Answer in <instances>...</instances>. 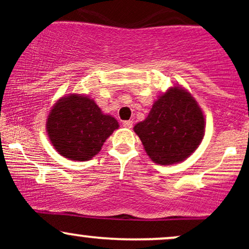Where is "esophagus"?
I'll return each mask as SVG.
<instances>
[{
  "instance_id": "34e87169",
  "label": "esophagus",
  "mask_w": 249,
  "mask_h": 249,
  "mask_svg": "<svg viewBox=\"0 0 249 249\" xmlns=\"http://www.w3.org/2000/svg\"><path fill=\"white\" fill-rule=\"evenodd\" d=\"M123 126L126 127V128H131V127L133 126L132 121H125V122H123Z\"/></svg>"
}]
</instances>
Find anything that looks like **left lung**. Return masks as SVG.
Segmentation results:
<instances>
[{"label":"left lung","mask_w":249,"mask_h":249,"mask_svg":"<svg viewBox=\"0 0 249 249\" xmlns=\"http://www.w3.org/2000/svg\"><path fill=\"white\" fill-rule=\"evenodd\" d=\"M147 156L160 165L184 161L198 148L205 134L201 107L181 87L158 97L146 119L134 125Z\"/></svg>","instance_id":"8db88e82"}]
</instances>
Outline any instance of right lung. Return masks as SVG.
<instances>
[{"mask_svg": "<svg viewBox=\"0 0 249 249\" xmlns=\"http://www.w3.org/2000/svg\"><path fill=\"white\" fill-rule=\"evenodd\" d=\"M118 127V122L104 115L93 99L76 93L59 98L47 119L53 146L64 158L75 161L93 158Z\"/></svg>", "mask_w": 249, "mask_h": 249, "instance_id": "right-lung-1", "label": "right lung"}]
</instances>
